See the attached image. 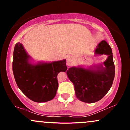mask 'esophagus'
Wrapping results in <instances>:
<instances>
[{"mask_svg": "<svg viewBox=\"0 0 130 130\" xmlns=\"http://www.w3.org/2000/svg\"><path fill=\"white\" fill-rule=\"evenodd\" d=\"M74 63V59L73 56H68L67 59V65L68 67H71Z\"/></svg>", "mask_w": 130, "mask_h": 130, "instance_id": "esophagus-1", "label": "esophagus"}]
</instances>
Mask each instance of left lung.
I'll return each instance as SVG.
<instances>
[{"instance_id": "obj_1", "label": "left lung", "mask_w": 130, "mask_h": 130, "mask_svg": "<svg viewBox=\"0 0 130 130\" xmlns=\"http://www.w3.org/2000/svg\"><path fill=\"white\" fill-rule=\"evenodd\" d=\"M94 53L95 56L106 55L107 59L103 63L89 67H72L67 71L77 99L87 103H95L104 97L111 89L115 76L112 51L108 43L103 40Z\"/></svg>"}]
</instances>
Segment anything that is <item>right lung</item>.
I'll list each match as a JSON object with an SVG mask.
<instances>
[{
  "label": "right lung",
  "instance_id": "add662e5",
  "mask_svg": "<svg viewBox=\"0 0 130 130\" xmlns=\"http://www.w3.org/2000/svg\"><path fill=\"white\" fill-rule=\"evenodd\" d=\"M13 72L18 87L27 98L37 103L53 100L57 90V74L67 71L66 60L34 63L22 43L13 52Z\"/></svg>",
  "mask_w": 130,
  "mask_h": 130
}]
</instances>
